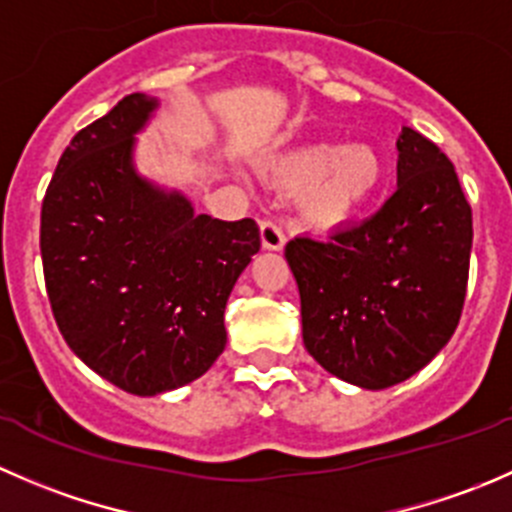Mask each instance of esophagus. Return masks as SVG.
<instances>
[{
	"label": "esophagus",
	"instance_id": "obj_1",
	"mask_svg": "<svg viewBox=\"0 0 512 512\" xmlns=\"http://www.w3.org/2000/svg\"><path fill=\"white\" fill-rule=\"evenodd\" d=\"M260 237H262V247H265V250H282L287 242L285 230H282V225L275 223V220H262Z\"/></svg>",
	"mask_w": 512,
	"mask_h": 512
}]
</instances>
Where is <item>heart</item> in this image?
I'll list each match as a JSON object with an SVG mask.
<instances>
[{
	"label": "heart",
	"mask_w": 512,
	"mask_h": 512,
	"mask_svg": "<svg viewBox=\"0 0 512 512\" xmlns=\"http://www.w3.org/2000/svg\"><path fill=\"white\" fill-rule=\"evenodd\" d=\"M272 180L304 190V213L314 225H342L374 198L384 180V158L369 143H309L275 160Z\"/></svg>",
	"instance_id": "obj_1"
}]
</instances>
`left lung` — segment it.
Listing matches in <instances>:
<instances>
[{
  "mask_svg": "<svg viewBox=\"0 0 512 512\" xmlns=\"http://www.w3.org/2000/svg\"><path fill=\"white\" fill-rule=\"evenodd\" d=\"M396 148L399 188L379 213L285 247L304 347L329 374L371 391L401 384L446 347L471 265L473 215L453 163L414 128Z\"/></svg>",
  "mask_w": 512,
  "mask_h": 512,
  "instance_id": "1",
  "label": "left lung"
}]
</instances>
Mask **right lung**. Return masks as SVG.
Instances as JSON below:
<instances>
[{"label": "right lung", "mask_w": 512, "mask_h": 512, "mask_svg": "<svg viewBox=\"0 0 512 512\" xmlns=\"http://www.w3.org/2000/svg\"><path fill=\"white\" fill-rule=\"evenodd\" d=\"M158 108L131 94L81 128L41 205V262L61 337L118 389L156 396L203 376L223 354L225 304L260 250L252 218L198 215L133 165Z\"/></svg>", "instance_id": "add662e5"}]
</instances>
